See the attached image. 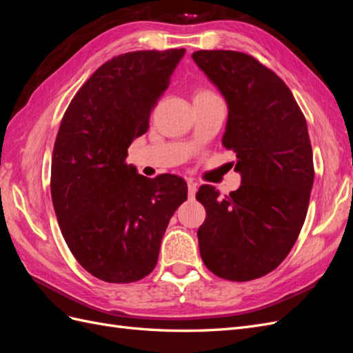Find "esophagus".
Wrapping results in <instances>:
<instances>
[{
    "instance_id": "1",
    "label": "esophagus",
    "mask_w": 353,
    "mask_h": 353,
    "mask_svg": "<svg viewBox=\"0 0 353 353\" xmlns=\"http://www.w3.org/2000/svg\"><path fill=\"white\" fill-rule=\"evenodd\" d=\"M197 193V184L193 183V181H190L188 183V199H194Z\"/></svg>"
}]
</instances>
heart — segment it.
Returning a JSON list of instances; mask_svg holds the SVG:
<instances>
[{"label":"heart","instance_id":"1","mask_svg":"<svg viewBox=\"0 0 353 353\" xmlns=\"http://www.w3.org/2000/svg\"><path fill=\"white\" fill-rule=\"evenodd\" d=\"M196 95H216V94L213 92V91H210V90H208V88H200V90L196 92Z\"/></svg>","mask_w":353,"mask_h":353}]
</instances>
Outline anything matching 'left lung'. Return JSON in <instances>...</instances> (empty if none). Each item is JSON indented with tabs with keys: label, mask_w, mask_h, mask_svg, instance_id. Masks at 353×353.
Masks as SVG:
<instances>
[{
	"label": "left lung",
	"mask_w": 353,
	"mask_h": 353,
	"mask_svg": "<svg viewBox=\"0 0 353 353\" xmlns=\"http://www.w3.org/2000/svg\"><path fill=\"white\" fill-rule=\"evenodd\" d=\"M193 60L228 103L222 145L241 174L228 196L199 188L200 256L221 279L250 281L287 258L303 227L315 176L306 119L284 81L253 56L200 50Z\"/></svg>",
	"instance_id": "left-lung-1"
}]
</instances>
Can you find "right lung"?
<instances>
[{
  "mask_svg": "<svg viewBox=\"0 0 353 353\" xmlns=\"http://www.w3.org/2000/svg\"><path fill=\"white\" fill-rule=\"evenodd\" d=\"M184 52L143 50L110 59L63 114L51 162L52 206L74 259L105 283H134L154 270L168 223L187 200L183 178H145L126 163Z\"/></svg>",
  "mask_w": 353,
  "mask_h": 353,
  "instance_id": "add662e5",
  "label": "right lung"
}]
</instances>
